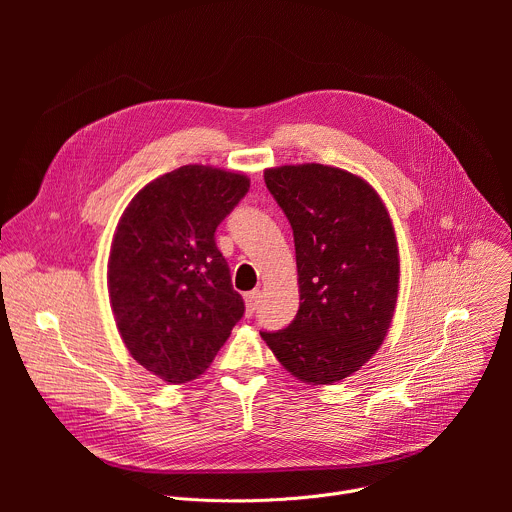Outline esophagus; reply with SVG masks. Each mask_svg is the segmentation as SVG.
Masks as SVG:
<instances>
[{
	"instance_id": "1",
	"label": "esophagus",
	"mask_w": 512,
	"mask_h": 512,
	"mask_svg": "<svg viewBox=\"0 0 512 512\" xmlns=\"http://www.w3.org/2000/svg\"><path fill=\"white\" fill-rule=\"evenodd\" d=\"M259 302H261V291H251V294L245 296V306H247V314H249V316L255 314Z\"/></svg>"
}]
</instances>
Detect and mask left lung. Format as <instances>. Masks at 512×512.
<instances>
[{"label": "left lung", "instance_id": "1", "mask_svg": "<svg viewBox=\"0 0 512 512\" xmlns=\"http://www.w3.org/2000/svg\"><path fill=\"white\" fill-rule=\"evenodd\" d=\"M263 178L294 231L300 310L261 338L300 381L338 383L391 328L399 249L389 210L369 182L334 166L267 168Z\"/></svg>", "mask_w": 512, "mask_h": 512}]
</instances>
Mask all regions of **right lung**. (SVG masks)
Listing matches in <instances>:
<instances>
[{
  "label": "right lung",
  "mask_w": 512,
  "mask_h": 512,
  "mask_svg": "<svg viewBox=\"0 0 512 512\" xmlns=\"http://www.w3.org/2000/svg\"><path fill=\"white\" fill-rule=\"evenodd\" d=\"M247 190L245 174L182 166L143 186L117 225L107 265L115 324L166 383L202 375L245 314L214 233Z\"/></svg>",
  "instance_id": "add662e5"
}]
</instances>
